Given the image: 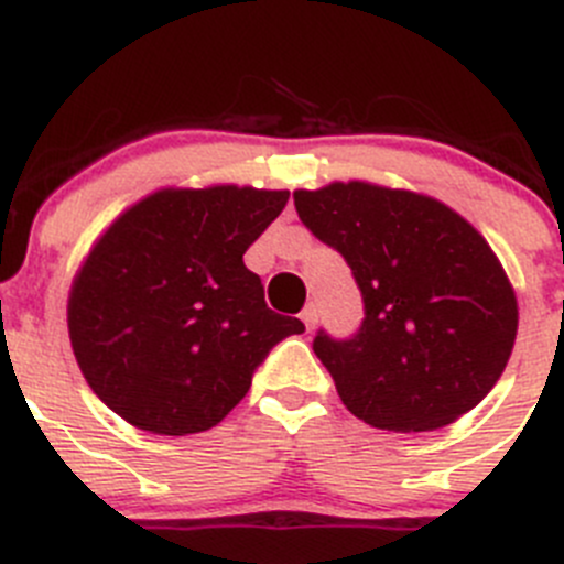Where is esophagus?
<instances>
[{"label": "esophagus", "mask_w": 564, "mask_h": 564, "mask_svg": "<svg viewBox=\"0 0 564 564\" xmlns=\"http://www.w3.org/2000/svg\"><path fill=\"white\" fill-rule=\"evenodd\" d=\"M300 319L305 322V327H308V330H314V325H316V319H319V311H316V305L314 303H308L303 308V314H300Z\"/></svg>", "instance_id": "esophagus-1"}]
</instances>
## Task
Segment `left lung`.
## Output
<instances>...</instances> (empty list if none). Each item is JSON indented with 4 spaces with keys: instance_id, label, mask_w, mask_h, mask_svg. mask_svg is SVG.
<instances>
[{
    "instance_id": "1",
    "label": "left lung",
    "mask_w": 564,
    "mask_h": 564,
    "mask_svg": "<svg viewBox=\"0 0 564 564\" xmlns=\"http://www.w3.org/2000/svg\"><path fill=\"white\" fill-rule=\"evenodd\" d=\"M294 206L364 294L352 338H314L349 413L377 430L427 433L477 408L518 333L516 289L482 234L430 195L369 182L294 189Z\"/></svg>"
}]
</instances>
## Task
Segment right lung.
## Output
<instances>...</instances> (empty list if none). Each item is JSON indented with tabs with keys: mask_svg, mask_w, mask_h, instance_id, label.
<instances>
[{
	"mask_svg": "<svg viewBox=\"0 0 564 564\" xmlns=\"http://www.w3.org/2000/svg\"><path fill=\"white\" fill-rule=\"evenodd\" d=\"M289 189L167 187L115 217L68 294L87 386L131 427L193 435L220 424L278 341L303 333L264 303L242 256Z\"/></svg>",
	"mask_w": 564,
	"mask_h": 564,
	"instance_id": "add662e5",
	"label": "right lung"
}]
</instances>
